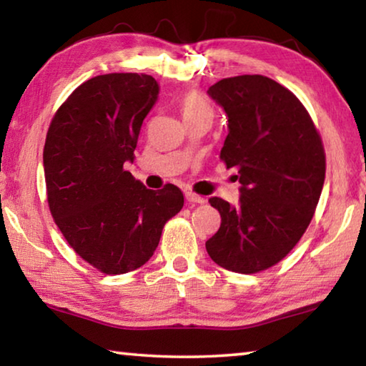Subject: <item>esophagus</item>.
<instances>
[{
	"label": "esophagus",
	"instance_id": "obj_1",
	"mask_svg": "<svg viewBox=\"0 0 366 366\" xmlns=\"http://www.w3.org/2000/svg\"><path fill=\"white\" fill-rule=\"evenodd\" d=\"M185 198H187V202L190 203H205V198L194 194V192H185Z\"/></svg>",
	"mask_w": 366,
	"mask_h": 366
}]
</instances>
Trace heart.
<instances>
[{
	"mask_svg": "<svg viewBox=\"0 0 366 366\" xmlns=\"http://www.w3.org/2000/svg\"><path fill=\"white\" fill-rule=\"evenodd\" d=\"M179 108H181V113L184 119H189V117H197V116H213V108L205 97L198 92H189L185 94L181 102H179Z\"/></svg>",
	"mask_w": 366,
	"mask_h": 366,
	"instance_id": "b5f03b06",
	"label": "heart"
}]
</instances>
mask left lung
Instances as JSON below:
<instances>
[{
    "instance_id": "8db88e82",
    "label": "left lung",
    "mask_w": 366,
    "mask_h": 366,
    "mask_svg": "<svg viewBox=\"0 0 366 366\" xmlns=\"http://www.w3.org/2000/svg\"><path fill=\"white\" fill-rule=\"evenodd\" d=\"M208 95L224 109L221 159L239 169L237 205L209 198L221 226L207 252L229 271L258 272L287 255L313 218L325 184L321 137L303 104L264 76L222 79Z\"/></svg>"
}]
</instances>
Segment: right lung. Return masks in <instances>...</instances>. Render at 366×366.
<instances>
[{"label": "right lung", "instance_id": "1", "mask_svg": "<svg viewBox=\"0 0 366 366\" xmlns=\"http://www.w3.org/2000/svg\"><path fill=\"white\" fill-rule=\"evenodd\" d=\"M158 94L147 74L97 76L72 92L49 124L43 150L49 212L67 244L104 274L145 264L164 222L184 207L176 185L147 189L124 169Z\"/></svg>", "mask_w": 366, "mask_h": 366}]
</instances>
